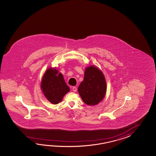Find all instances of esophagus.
Listing matches in <instances>:
<instances>
[{
	"label": "esophagus",
	"instance_id": "obj_1",
	"mask_svg": "<svg viewBox=\"0 0 156 156\" xmlns=\"http://www.w3.org/2000/svg\"><path fill=\"white\" fill-rule=\"evenodd\" d=\"M73 91L74 92H76L77 91V88L76 87H75V86H73Z\"/></svg>",
	"mask_w": 156,
	"mask_h": 156
}]
</instances>
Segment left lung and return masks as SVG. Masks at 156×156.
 <instances>
[{
  "instance_id": "obj_1",
  "label": "left lung",
  "mask_w": 156,
  "mask_h": 156,
  "mask_svg": "<svg viewBox=\"0 0 156 156\" xmlns=\"http://www.w3.org/2000/svg\"><path fill=\"white\" fill-rule=\"evenodd\" d=\"M106 91V81L101 71L94 66L86 68L83 80L78 87L83 101L88 105H97L104 99Z\"/></svg>"
}]
</instances>
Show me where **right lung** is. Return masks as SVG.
I'll return each mask as SVG.
<instances>
[{
    "instance_id": "add662e5",
    "label": "right lung",
    "mask_w": 156,
    "mask_h": 156,
    "mask_svg": "<svg viewBox=\"0 0 156 156\" xmlns=\"http://www.w3.org/2000/svg\"><path fill=\"white\" fill-rule=\"evenodd\" d=\"M41 87L47 99L53 104L61 102L65 95L70 91L62 74L52 68L47 69L43 75Z\"/></svg>"
}]
</instances>
